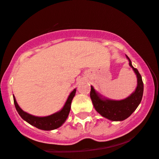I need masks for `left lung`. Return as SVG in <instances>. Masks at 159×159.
<instances>
[{"label":"left lung","mask_w":159,"mask_h":159,"mask_svg":"<svg viewBox=\"0 0 159 159\" xmlns=\"http://www.w3.org/2000/svg\"><path fill=\"white\" fill-rule=\"evenodd\" d=\"M126 57L129 61V65L134 70L137 77V86L133 94L127 98L121 101L104 100L101 98L93 87L91 86L90 98L94 109L102 116L112 121H122L129 117L140 104L143 93V83L141 75L137 69L134 68L131 65L130 58L127 56Z\"/></svg>","instance_id":"obj_1"}]
</instances>
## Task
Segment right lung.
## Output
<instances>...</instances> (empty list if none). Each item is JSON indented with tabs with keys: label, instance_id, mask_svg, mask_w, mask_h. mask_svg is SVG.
Segmentation results:
<instances>
[{
	"label": "right lung",
	"instance_id": "1",
	"mask_svg": "<svg viewBox=\"0 0 159 159\" xmlns=\"http://www.w3.org/2000/svg\"><path fill=\"white\" fill-rule=\"evenodd\" d=\"M75 93H76V89H74L70 94L68 98L66 101L65 106H64V107L62 108L61 111L52 114L51 116H49L45 117L34 116L30 115V114L23 111L22 109L19 107V105H18L14 95L13 101L18 113L19 114V116L25 121H26L27 122H28L31 125L39 128V129L45 130V131H50V130H54L59 128L65 122L67 116H68L69 113H70L71 101L74 98Z\"/></svg>",
	"mask_w": 159,
	"mask_h": 159
}]
</instances>
